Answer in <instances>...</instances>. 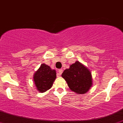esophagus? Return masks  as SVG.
<instances>
[{"label":"esophagus","instance_id":"esophagus-1","mask_svg":"<svg viewBox=\"0 0 123 123\" xmlns=\"http://www.w3.org/2000/svg\"><path fill=\"white\" fill-rule=\"evenodd\" d=\"M57 72H58V73H57L58 75L59 76L61 75L62 72H63V70H62V69H59V70L57 71Z\"/></svg>","mask_w":123,"mask_h":123}]
</instances>
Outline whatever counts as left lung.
<instances>
[{
	"label": "left lung",
	"instance_id": "1",
	"mask_svg": "<svg viewBox=\"0 0 123 123\" xmlns=\"http://www.w3.org/2000/svg\"><path fill=\"white\" fill-rule=\"evenodd\" d=\"M62 76L65 79L72 91L79 94L86 93L92 85L90 71L78 61L66 69Z\"/></svg>",
	"mask_w": 123,
	"mask_h": 123
}]
</instances>
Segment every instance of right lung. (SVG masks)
I'll return each instance as SVG.
<instances>
[{"mask_svg": "<svg viewBox=\"0 0 123 123\" xmlns=\"http://www.w3.org/2000/svg\"><path fill=\"white\" fill-rule=\"evenodd\" d=\"M55 78V70L45 64H42L34 74V81L38 91L44 92L51 88Z\"/></svg>", "mask_w": 123, "mask_h": 123, "instance_id": "obj_1", "label": "right lung"}]
</instances>
